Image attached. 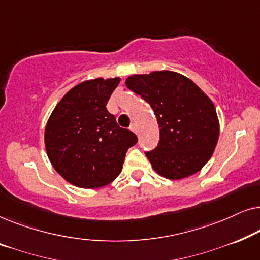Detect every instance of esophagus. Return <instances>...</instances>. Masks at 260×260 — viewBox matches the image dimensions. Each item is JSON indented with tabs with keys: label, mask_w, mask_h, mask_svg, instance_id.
I'll return each instance as SVG.
<instances>
[{
	"label": "esophagus",
	"mask_w": 260,
	"mask_h": 260,
	"mask_svg": "<svg viewBox=\"0 0 260 260\" xmlns=\"http://www.w3.org/2000/svg\"><path fill=\"white\" fill-rule=\"evenodd\" d=\"M130 129L133 130L135 134H138V127H137V124H136V123H133V124H131V125H130Z\"/></svg>",
	"instance_id": "obj_1"
}]
</instances>
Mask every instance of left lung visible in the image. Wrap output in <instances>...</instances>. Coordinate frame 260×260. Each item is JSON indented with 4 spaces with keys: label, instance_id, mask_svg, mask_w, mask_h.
Segmentation results:
<instances>
[{
    "label": "left lung",
    "instance_id": "1",
    "mask_svg": "<svg viewBox=\"0 0 260 260\" xmlns=\"http://www.w3.org/2000/svg\"><path fill=\"white\" fill-rule=\"evenodd\" d=\"M126 86L151 106L157 119L159 141L155 149L145 151L152 168L170 180L199 172L219 138L211 99L190 79L172 71L131 76Z\"/></svg>",
    "mask_w": 260,
    "mask_h": 260
}]
</instances>
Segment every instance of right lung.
<instances>
[{
    "label": "right lung",
    "instance_id": "right-lung-1",
    "mask_svg": "<svg viewBox=\"0 0 260 260\" xmlns=\"http://www.w3.org/2000/svg\"><path fill=\"white\" fill-rule=\"evenodd\" d=\"M119 78L78 84L63 95L49 117L45 144L54 169L80 188L105 186L122 172L127 149L137 143L106 109Z\"/></svg>",
    "mask_w": 260,
    "mask_h": 260
}]
</instances>
